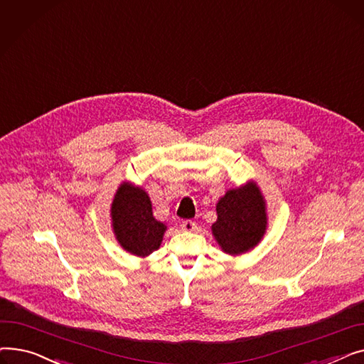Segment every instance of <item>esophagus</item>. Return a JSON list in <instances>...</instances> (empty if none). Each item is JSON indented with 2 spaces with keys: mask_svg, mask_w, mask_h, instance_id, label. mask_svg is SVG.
<instances>
[{
  "mask_svg": "<svg viewBox=\"0 0 364 364\" xmlns=\"http://www.w3.org/2000/svg\"><path fill=\"white\" fill-rule=\"evenodd\" d=\"M181 228H183L184 232H193L195 228H196V223L192 221V220H184L181 223Z\"/></svg>",
  "mask_w": 364,
  "mask_h": 364,
  "instance_id": "1",
  "label": "esophagus"
}]
</instances>
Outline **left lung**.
I'll return each mask as SVG.
<instances>
[{
	"instance_id": "obj_1",
	"label": "left lung",
	"mask_w": 364,
	"mask_h": 364,
	"mask_svg": "<svg viewBox=\"0 0 364 364\" xmlns=\"http://www.w3.org/2000/svg\"><path fill=\"white\" fill-rule=\"evenodd\" d=\"M213 233L223 251L237 255L252 250L265 232V203L255 184L228 190L217 203Z\"/></svg>"
}]
</instances>
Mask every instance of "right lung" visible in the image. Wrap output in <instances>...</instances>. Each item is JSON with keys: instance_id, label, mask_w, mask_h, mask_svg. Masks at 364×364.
Wrapping results in <instances>:
<instances>
[{"instance_id": "1", "label": "right lung", "mask_w": 364, "mask_h": 364, "mask_svg": "<svg viewBox=\"0 0 364 364\" xmlns=\"http://www.w3.org/2000/svg\"><path fill=\"white\" fill-rule=\"evenodd\" d=\"M113 230L129 254L146 257L161 246L165 224L155 220L144 190L128 183L121 184L112 203Z\"/></svg>"}]
</instances>
